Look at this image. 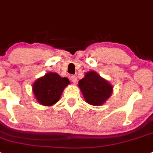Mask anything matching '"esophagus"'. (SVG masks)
Listing matches in <instances>:
<instances>
[{
    "label": "esophagus",
    "mask_w": 153,
    "mask_h": 153,
    "mask_svg": "<svg viewBox=\"0 0 153 153\" xmlns=\"http://www.w3.org/2000/svg\"><path fill=\"white\" fill-rule=\"evenodd\" d=\"M70 79H71V81L74 83V84H75V83L78 82V78H77V77L75 76V75H71V76L70 77Z\"/></svg>",
    "instance_id": "34e87169"
}]
</instances>
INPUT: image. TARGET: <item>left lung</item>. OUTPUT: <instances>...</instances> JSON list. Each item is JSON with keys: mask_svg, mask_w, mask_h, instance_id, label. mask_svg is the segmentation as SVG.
Returning a JSON list of instances; mask_svg holds the SVG:
<instances>
[{"mask_svg": "<svg viewBox=\"0 0 153 153\" xmlns=\"http://www.w3.org/2000/svg\"><path fill=\"white\" fill-rule=\"evenodd\" d=\"M85 100L92 105H100L110 97L112 86L95 71H88L78 82Z\"/></svg>", "mask_w": 153, "mask_h": 153, "instance_id": "1", "label": "left lung"}]
</instances>
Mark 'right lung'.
I'll use <instances>...</instances> for the list:
<instances>
[{"label": "right lung", "instance_id": "right-lung-1", "mask_svg": "<svg viewBox=\"0 0 153 153\" xmlns=\"http://www.w3.org/2000/svg\"><path fill=\"white\" fill-rule=\"evenodd\" d=\"M69 83L67 78L49 72L34 82L33 92L39 103L46 106L52 105L59 100L62 91Z\"/></svg>", "mask_w": 153, "mask_h": 153}]
</instances>
